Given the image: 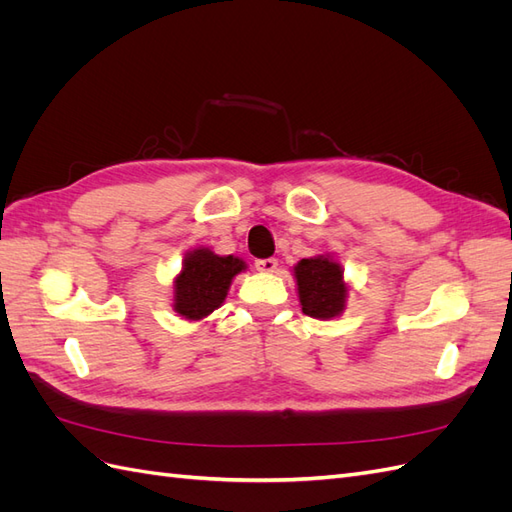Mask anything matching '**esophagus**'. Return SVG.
<instances>
[{"mask_svg":"<svg viewBox=\"0 0 512 512\" xmlns=\"http://www.w3.org/2000/svg\"><path fill=\"white\" fill-rule=\"evenodd\" d=\"M254 265H256V271H260V273H273L277 269V260L275 258H258Z\"/></svg>","mask_w":512,"mask_h":512,"instance_id":"obj_1","label":"esophagus"}]
</instances>
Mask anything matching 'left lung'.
<instances>
[{"label": "left lung", "instance_id": "8db88e82", "mask_svg": "<svg viewBox=\"0 0 512 512\" xmlns=\"http://www.w3.org/2000/svg\"><path fill=\"white\" fill-rule=\"evenodd\" d=\"M303 314L316 320H335L344 314L352 292L344 277L342 262L335 254H316L301 258L292 267Z\"/></svg>", "mask_w": 512, "mask_h": 512}]
</instances>
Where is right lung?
Segmentation results:
<instances>
[{
  "mask_svg": "<svg viewBox=\"0 0 512 512\" xmlns=\"http://www.w3.org/2000/svg\"><path fill=\"white\" fill-rule=\"evenodd\" d=\"M245 271L247 265L239 256L215 254L205 245L194 247L173 277V312L181 320L203 322L222 307L232 280Z\"/></svg>",
  "mask_w": 512,
  "mask_h": 512,
  "instance_id": "1",
  "label": "right lung"
}]
</instances>
